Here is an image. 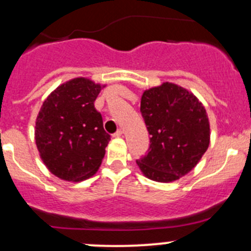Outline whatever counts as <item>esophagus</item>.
<instances>
[{"label":"esophagus","instance_id":"1","mask_svg":"<svg viewBox=\"0 0 251 251\" xmlns=\"http://www.w3.org/2000/svg\"><path fill=\"white\" fill-rule=\"evenodd\" d=\"M123 133H124L123 130H118L115 133H114V137H121V136H123Z\"/></svg>","mask_w":251,"mask_h":251}]
</instances>
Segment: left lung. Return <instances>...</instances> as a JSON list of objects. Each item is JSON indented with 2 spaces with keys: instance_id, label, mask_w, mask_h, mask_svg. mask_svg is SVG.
I'll list each match as a JSON object with an SVG mask.
<instances>
[{
  "instance_id": "8db88e82",
  "label": "left lung",
  "mask_w": 251,
  "mask_h": 251,
  "mask_svg": "<svg viewBox=\"0 0 251 251\" xmlns=\"http://www.w3.org/2000/svg\"><path fill=\"white\" fill-rule=\"evenodd\" d=\"M141 113L151 135L148 153L137 160L149 179L169 183L196 168L210 143V124L201 100L173 82L146 90Z\"/></svg>"
}]
</instances>
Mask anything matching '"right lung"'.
Returning <instances> with one entry per match:
<instances>
[{
    "instance_id": "right-lung-1",
    "label": "right lung",
    "mask_w": 251,
    "mask_h": 251,
    "mask_svg": "<svg viewBox=\"0 0 251 251\" xmlns=\"http://www.w3.org/2000/svg\"><path fill=\"white\" fill-rule=\"evenodd\" d=\"M104 86L75 77L46 98L36 119L40 156L53 175L80 182L97 173L110 141L95 100Z\"/></svg>"
}]
</instances>
